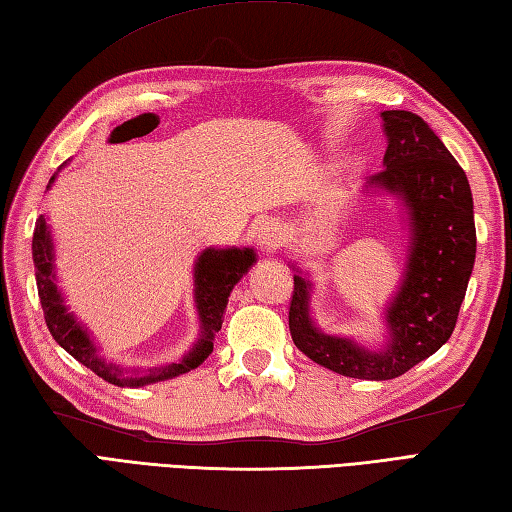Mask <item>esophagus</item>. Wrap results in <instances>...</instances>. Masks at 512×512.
Returning a JSON list of instances; mask_svg holds the SVG:
<instances>
[{
  "instance_id": "1",
  "label": "esophagus",
  "mask_w": 512,
  "mask_h": 512,
  "mask_svg": "<svg viewBox=\"0 0 512 512\" xmlns=\"http://www.w3.org/2000/svg\"><path fill=\"white\" fill-rule=\"evenodd\" d=\"M284 242V235H281V228L277 222H264L259 226V233H257V244L266 253H273Z\"/></svg>"
}]
</instances>
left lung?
Here are the masks:
<instances>
[{
  "label": "left lung",
  "mask_w": 512,
  "mask_h": 512,
  "mask_svg": "<svg viewBox=\"0 0 512 512\" xmlns=\"http://www.w3.org/2000/svg\"><path fill=\"white\" fill-rule=\"evenodd\" d=\"M380 116L385 169L367 187L398 195L411 226L405 275L385 310L387 343L369 352L352 339L323 334L310 319L312 284L299 268L288 312L292 341L303 354L363 380L402 376L451 339L475 264L473 195L464 169L418 114L389 110Z\"/></svg>",
  "instance_id": "8db88e82"
}]
</instances>
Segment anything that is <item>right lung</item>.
<instances>
[{
  "mask_svg": "<svg viewBox=\"0 0 512 512\" xmlns=\"http://www.w3.org/2000/svg\"><path fill=\"white\" fill-rule=\"evenodd\" d=\"M52 176L48 187L54 182ZM32 262H35V277L39 301L43 308V319L50 334L54 336L65 352L74 356L76 361L90 367L96 376L118 387H143L158 383V380H169L180 374H187L191 369L202 365L206 356L213 352L215 332H220L224 321V310L228 297L235 284L242 279L248 268L257 262L253 248H206L200 253L198 262L193 268L195 279V308L200 317V339L191 347V352L178 363H169L162 367L147 369V372H127L114 363H107L103 356L96 352V345L90 339L88 330L76 321L72 312H68L63 303L61 290L54 284V253H52V237L46 217L39 215L35 224V235H32Z\"/></svg>",
  "mask_w": 512,
  "mask_h": 512,
  "instance_id": "1",
  "label": "right lung"
}]
</instances>
